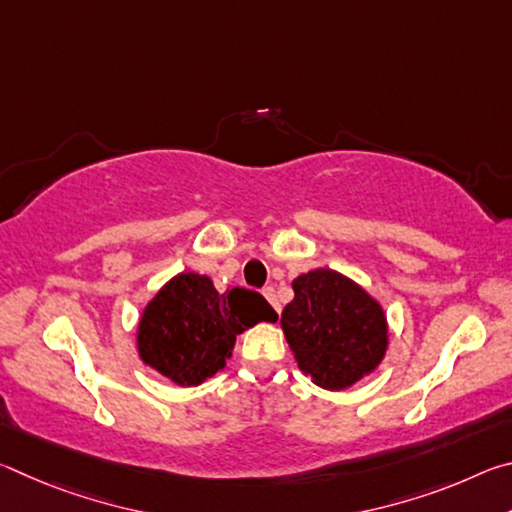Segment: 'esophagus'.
Returning a JSON list of instances; mask_svg holds the SVG:
<instances>
[{"mask_svg":"<svg viewBox=\"0 0 512 512\" xmlns=\"http://www.w3.org/2000/svg\"><path fill=\"white\" fill-rule=\"evenodd\" d=\"M262 293H264V298H266L268 302H271L277 314H280V302H277V298H275V289H273V287H266Z\"/></svg>","mask_w":512,"mask_h":512,"instance_id":"esophagus-1","label":"esophagus"}]
</instances>
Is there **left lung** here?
<instances>
[{
  "label": "left lung",
  "instance_id": "left-lung-1",
  "mask_svg": "<svg viewBox=\"0 0 512 512\" xmlns=\"http://www.w3.org/2000/svg\"><path fill=\"white\" fill-rule=\"evenodd\" d=\"M291 287L280 325L298 368L325 391H345L372 375L388 350L381 302L332 268L302 273Z\"/></svg>",
  "mask_w": 512,
  "mask_h": 512
}]
</instances>
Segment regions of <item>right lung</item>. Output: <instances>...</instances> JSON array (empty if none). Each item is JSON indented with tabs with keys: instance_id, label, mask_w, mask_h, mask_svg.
I'll use <instances>...</instances> for the list:
<instances>
[{
	"instance_id": "obj_1",
	"label": "right lung",
	"mask_w": 512,
	"mask_h": 512,
	"mask_svg": "<svg viewBox=\"0 0 512 512\" xmlns=\"http://www.w3.org/2000/svg\"><path fill=\"white\" fill-rule=\"evenodd\" d=\"M275 320L255 291L219 293L207 275L178 273L146 302L135 332L137 357L176 386H198L225 368L239 334Z\"/></svg>"
}]
</instances>
